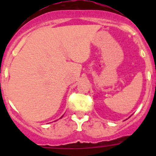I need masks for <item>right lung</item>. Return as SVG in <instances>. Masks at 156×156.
Listing matches in <instances>:
<instances>
[{"mask_svg":"<svg viewBox=\"0 0 156 156\" xmlns=\"http://www.w3.org/2000/svg\"><path fill=\"white\" fill-rule=\"evenodd\" d=\"M62 116H63V115H62ZM62 117H61V118H62Z\"/></svg>","mask_w":156,"mask_h":156,"instance_id":"right-lung-1","label":"right lung"}]
</instances>
